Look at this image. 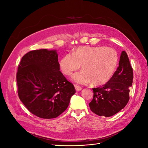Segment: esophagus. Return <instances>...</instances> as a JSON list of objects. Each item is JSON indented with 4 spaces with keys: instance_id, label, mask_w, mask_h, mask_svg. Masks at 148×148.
Returning a JSON list of instances; mask_svg holds the SVG:
<instances>
[{
    "instance_id": "esophagus-1",
    "label": "esophagus",
    "mask_w": 148,
    "mask_h": 148,
    "mask_svg": "<svg viewBox=\"0 0 148 148\" xmlns=\"http://www.w3.org/2000/svg\"><path fill=\"white\" fill-rule=\"evenodd\" d=\"M75 88L76 90H77V91H81V90H82V89H83L82 87H80L79 86H77V85H75Z\"/></svg>"
}]
</instances>
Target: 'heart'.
Returning a JSON list of instances; mask_svg holds the SVG:
<instances>
[{
    "label": "heart",
    "mask_w": 148,
    "mask_h": 148,
    "mask_svg": "<svg viewBox=\"0 0 148 148\" xmlns=\"http://www.w3.org/2000/svg\"><path fill=\"white\" fill-rule=\"evenodd\" d=\"M119 62L117 52L114 49L104 46H80L75 49L72 55L66 54L60 61L62 73L70 76L79 84L92 83L99 86L107 83L112 77Z\"/></svg>",
    "instance_id": "1"
}]
</instances>
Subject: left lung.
Returning a JSON list of instances; mask_svg holds the SVG:
<instances>
[{
	"label": "left lung",
	"instance_id": "left-lung-1",
	"mask_svg": "<svg viewBox=\"0 0 148 148\" xmlns=\"http://www.w3.org/2000/svg\"><path fill=\"white\" fill-rule=\"evenodd\" d=\"M119 66L109 81L101 87L92 88L93 98L89 106L99 116L111 117L126 106L133 78V69L125 51L121 53Z\"/></svg>",
	"mask_w": 148,
	"mask_h": 148
}]
</instances>
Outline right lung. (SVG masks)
<instances>
[{
	"instance_id": "obj_1",
	"label": "right lung",
	"mask_w": 148,
	"mask_h": 148,
	"mask_svg": "<svg viewBox=\"0 0 148 148\" xmlns=\"http://www.w3.org/2000/svg\"><path fill=\"white\" fill-rule=\"evenodd\" d=\"M18 95L30 112L57 117L68 107L75 89L60 71L56 50L39 49L22 57L16 73Z\"/></svg>"
}]
</instances>
